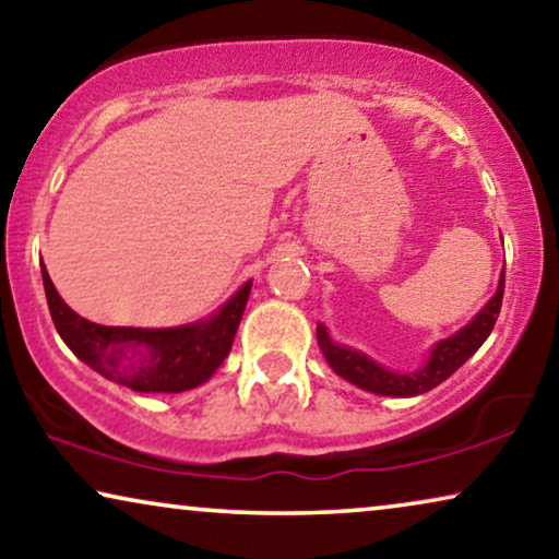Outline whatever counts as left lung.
<instances>
[{
    "label": "left lung",
    "instance_id": "left-lung-1",
    "mask_svg": "<svg viewBox=\"0 0 559 559\" xmlns=\"http://www.w3.org/2000/svg\"><path fill=\"white\" fill-rule=\"evenodd\" d=\"M501 298H504V271H501L499 288L497 294L489 298V304H486L461 332L448 336V340H440L418 372H390L388 367L377 365L374 359L361 355V352L332 342V336H329L324 324H317V340L334 372L344 377L347 382L357 384V388L374 392V395L390 397L423 395V392L433 390L440 382H445L463 361L471 355H476V349L489 340L491 329L497 324V317L501 311Z\"/></svg>",
    "mask_w": 559,
    "mask_h": 559
}]
</instances>
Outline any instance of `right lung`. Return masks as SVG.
Listing matches in <instances>:
<instances>
[{"label": "right lung", "instance_id": "add662e5", "mask_svg": "<svg viewBox=\"0 0 559 559\" xmlns=\"http://www.w3.org/2000/svg\"><path fill=\"white\" fill-rule=\"evenodd\" d=\"M43 283L52 324L70 352L106 380L136 392H185L207 382L233 347L253 286L248 281L215 317L198 324L133 329L100 326L78 317L55 290L45 265Z\"/></svg>", "mask_w": 559, "mask_h": 559}]
</instances>
